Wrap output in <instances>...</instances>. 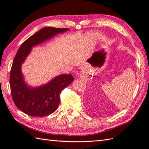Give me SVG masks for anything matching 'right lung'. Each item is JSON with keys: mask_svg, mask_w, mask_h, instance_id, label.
<instances>
[{"mask_svg": "<svg viewBox=\"0 0 149 149\" xmlns=\"http://www.w3.org/2000/svg\"><path fill=\"white\" fill-rule=\"evenodd\" d=\"M68 30V28H43L25 41L18 50L11 69V92L16 106L28 115L43 116L54 112L60 102V93L74 81V77L71 74H61L47 84L31 87L24 79L22 65L33 47Z\"/></svg>", "mask_w": 149, "mask_h": 149, "instance_id": "obj_1", "label": "right lung"}]
</instances>
